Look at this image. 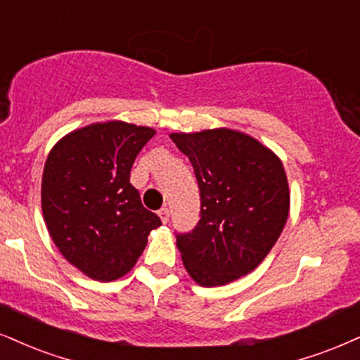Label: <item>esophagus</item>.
<instances>
[{
    "label": "esophagus",
    "instance_id": "1",
    "mask_svg": "<svg viewBox=\"0 0 360 360\" xmlns=\"http://www.w3.org/2000/svg\"><path fill=\"white\" fill-rule=\"evenodd\" d=\"M158 217L163 224H167L168 219H170V212H168V208H162V210H158Z\"/></svg>",
    "mask_w": 360,
    "mask_h": 360
}]
</instances>
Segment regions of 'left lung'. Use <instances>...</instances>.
<instances>
[{"mask_svg":"<svg viewBox=\"0 0 360 360\" xmlns=\"http://www.w3.org/2000/svg\"><path fill=\"white\" fill-rule=\"evenodd\" d=\"M170 139L192 162L202 200L197 227L176 237L184 267L198 285H227L259 267L285 227L290 192L282 160L230 128Z\"/></svg>","mask_w":360,"mask_h":360,"instance_id":"8db88e82","label":"left lung"}]
</instances>
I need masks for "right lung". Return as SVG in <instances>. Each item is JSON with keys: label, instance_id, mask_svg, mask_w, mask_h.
Masks as SVG:
<instances>
[{"label": "right lung", "instance_id": "1", "mask_svg": "<svg viewBox=\"0 0 360 360\" xmlns=\"http://www.w3.org/2000/svg\"><path fill=\"white\" fill-rule=\"evenodd\" d=\"M150 127L110 120L66 133L48 153L41 180L43 219L73 267L98 282L130 272L162 221L130 184Z\"/></svg>", "mask_w": 360, "mask_h": 360}]
</instances>
